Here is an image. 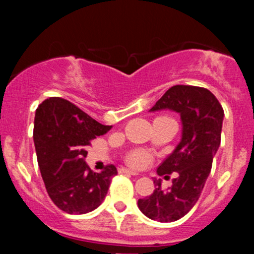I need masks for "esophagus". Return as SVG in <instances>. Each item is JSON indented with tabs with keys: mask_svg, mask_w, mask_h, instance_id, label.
<instances>
[{
	"mask_svg": "<svg viewBox=\"0 0 254 254\" xmlns=\"http://www.w3.org/2000/svg\"><path fill=\"white\" fill-rule=\"evenodd\" d=\"M120 173H127V175H131V176H137L139 173L137 172H134V171L131 170H127V168H120L119 170Z\"/></svg>",
	"mask_w": 254,
	"mask_h": 254,
	"instance_id": "34e87169",
	"label": "esophagus"
}]
</instances>
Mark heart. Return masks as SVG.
Masks as SVG:
<instances>
[{"label":"heart","instance_id":"b5f03b06","mask_svg":"<svg viewBox=\"0 0 254 254\" xmlns=\"http://www.w3.org/2000/svg\"><path fill=\"white\" fill-rule=\"evenodd\" d=\"M129 162L134 167H143L148 162V155L143 151H135L130 155Z\"/></svg>","mask_w":254,"mask_h":254}]
</instances>
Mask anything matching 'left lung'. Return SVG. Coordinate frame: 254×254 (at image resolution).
Wrapping results in <instances>:
<instances>
[{"label":"left lung","instance_id":"left-lung-1","mask_svg":"<svg viewBox=\"0 0 254 254\" xmlns=\"http://www.w3.org/2000/svg\"><path fill=\"white\" fill-rule=\"evenodd\" d=\"M179 113L182 139L157 168L160 176L178 173L167 190L160 179L150 196L139 199L143 215L160 222L177 221L188 214L200 196L221 141L224 109L216 97L203 87L177 84L171 87L150 109Z\"/></svg>","mask_w":254,"mask_h":254}]
</instances>
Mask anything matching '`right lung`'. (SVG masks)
<instances>
[{"label": "right lung", "instance_id": "1", "mask_svg": "<svg viewBox=\"0 0 254 254\" xmlns=\"http://www.w3.org/2000/svg\"><path fill=\"white\" fill-rule=\"evenodd\" d=\"M111 129L59 97L38 107L33 131L38 165L49 196L63 211L87 214L106 198L117 168L108 165L96 173L84 158L92 140Z\"/></svg>", "mask_w": 254, "mask_h": 254}]
</instances>
